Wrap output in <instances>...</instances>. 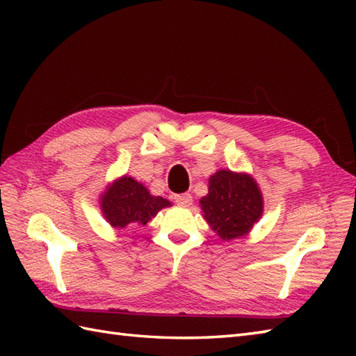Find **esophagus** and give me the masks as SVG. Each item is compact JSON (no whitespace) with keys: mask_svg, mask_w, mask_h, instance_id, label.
Returning <instances> with one entry per match:
<instances>
[{"mask_svg":"<svg viewBox=\"0 0 356 356\" xmlns=\"http://www.w3.org/2000/svg\"><path fill=\"white\" fill-rule=\"evenodd\" d=\"M176 203L179 207H190L193 203V195L190 193H184V194H177L176 197H174Z\"/></svg>","mask_w":356,"mask_h":356,"instance_id":"obj_1","label":"esophagus"}]
</instances>
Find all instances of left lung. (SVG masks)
<instances>
[{"mask_svg": "<svg viewBox=\"0 0 356 356\" xmlns=\"http://www.w3.org/2000/svg\"><path fill=\"white\" fill-rule=\"evenodd\" d=\"M200 199L203 218L225 241L248 236L263 216V194L248 172L218 170Z\"/></svg>", "mask_w": 356, "mask_h": 356, "instance_id": "8db88e82", "label": "left lung"}]
</instances>
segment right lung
<instances>
[{
    "label": "right lung",
    "instance_id": "obj_1",
    "mask_svg": "<svg viewBox=\"0 0 356 356\" xmlns=\"http://www.w3.org/2000/svg\"><path fill=\"white\" fill-rule=\"evenodd\" d=\"M101 213L115 229H125L128 225H147L171 202L153 195L148 188L130 176H122L105 186L99 197Z\"/></svg>",
    "mask_w": 356,
    "mask_h": 356
}]
</instances>
